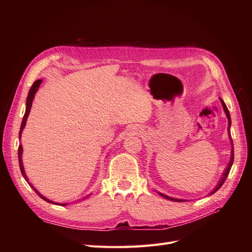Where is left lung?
Listing matches in <instances>:
<instances>
[{
	"mask_svg": "<svg viewBox=\"0 0 252 252\" xmlns=\"http://www.w3.org/2000/svg\"><path fill=\"white\" fill-rule=\"evenodd\" d=\"M220 102H222V105H223L224 111H225L226 116H227V119H228V132H229V138H230V141H231V144H232V149H231V158H230V162H229V164H228L227 168H226V170H225V172H224V174H223V178H222V180H220V181L219 182L218 186L215 188V190H213V191H212L210 194H212V193H215L216 191H218V190H219L220 187H222V185H223L224 183H225V181H226V179H227V177H228V174H229V171H230V169H231V166H232V163H233V158H234V154H233V143H232V140H231V135H230V125H231L230 113H229V111H228V108H227V106L225 105L224 101H223V100H220ZM159 194H161L162 196H164L165 199L169 200V201H174V202H184V201H185V200H180V199H173V197L167 196V195H165V194H162V193H159Z\"/></svg>",
	"mask_w": 252,
	"mask_h": 252,
	"instance_id": "obj_1",
	"label": "left lung"
}]
</instances>
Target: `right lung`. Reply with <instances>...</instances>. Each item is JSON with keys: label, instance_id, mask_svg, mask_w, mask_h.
I'll list each match as a JSON object with an SVG mask.
<instances>
[{"label": "right lung", "instance_id": "1", "mask_svg": "<svg viewBox=\"0 0 252 252\" xmlns=\"http://www.w3.org/2000/svg\"><path fill=\"white\" fill-rule=\"evenodd\" d=\"M41 83H42V80H37V81H35L33 84H32V88H30V90H29V93H28V96H27V102H26V111H25V114H24V118H23V121H22V124H21V128H20V132H19V138L21 139V133H22V131H23V129H24V127H25V125H26V121H27V118H28V114H29V112H30V108H32V101H33V97H34V94H35V93L37 91V89H39V87H40V85H41ZM22 152H23V148H22V145H19V150H18V158H19V165H20V169H21V172H22V175L23 177H24V179L28 182V179H27V177H26V174H25V171H24V167H23V163H22ZM28 184L30 185V187H32L33 190H34V192L39 195L41 199H43L44 201H46V202H48V203H52V204H56V205H59L58 203H55V202H52V201H50V200H48V199H46V197L45 196H43L39 191H37V190L30 184V183H28ZM61 206H65V205H67V204H60Z\"/></svg>", "mask_w": 252, "mask_h": 252}]
</instances>
